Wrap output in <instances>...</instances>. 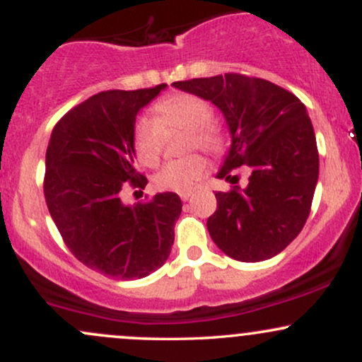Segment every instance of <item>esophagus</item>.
Masks as SVG:
<instances>
[{
	"instance_id": "esophagus-1",
	"label": "esophagus",
	"mask_w": 362,
	"mask_h": 362,
	"mask_svg": "<svg viewBox=\"0 0 362 362\" xmlns=\"http://www.w3.org/2000/svg\"><path fill=\"white\" fill-rule=\"evenodd\" d=\"M192 194H194L192 190H187V192H180V199H182V201H184V202L189 201V199L192 197Z\"/></svg>"
}]
</instances>
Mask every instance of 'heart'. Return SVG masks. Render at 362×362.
I'll use <instances>...</instances> for the list:
<instances>
[{"label":"heart","mask_w":362,"mask_h":362,"mask_svg":"<svg viewBox=\"0 0 362 362\" xmlns=\"http://www.w3.org/2000/svg\"><path fill=\"white\" fill-rule=\"evenodd\" d=\"M156 119H136L132 126V151L144 167H155L160 160V129L187 131L185 149L199 148L209 155H221L226 148L223 131L213 122L211 105L194 95H172L155 105ZM206 158L199 153L165 165L153 178L158 190L187 192L204 177Z\"/></svg>","instance_id":"heart-1"}]
</instances>
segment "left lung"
Returning <instances> with one entry per match:
<instances>
[{"label":"left lung","instance_id":"1","mask_svg":"<svg viewBox=\"0 0 362 362\" xmlns=\"http://www.w3.org/2000/svg\"><path fill=\"white\" fill-rule=\"evenodd\" d=\"M173 86L223 112L231 146L218 178L236 184L247 167L248 185L216 192L207 219L211 238L231 259H272L300 235L318 182V149L306 107L267 80L228 73L175 81Z\"/></svg>","mask_w":362,"mask_h":362}]
</instances>
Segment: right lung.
I'll return each mask as SVG.
<instances>
[{"mask_svg":"<svg viewBox=\"0 0 362 362\" xmlns=\"http://www.w3.org/2000/svg\"><path fill=\"white\" fill-rule=\"evenodd\" d=\"M167 85L110 90L74 107L52 129L45 153L44 195L68 248L86 267L114 279H141L165 264L182 213L177 194L122 202L129 185L148 184L136 170V115Z\"/></svg>","mask_w":362,"mask_h":362,"instance_id":"obj_1","label":"right lung"}]
</instances>
